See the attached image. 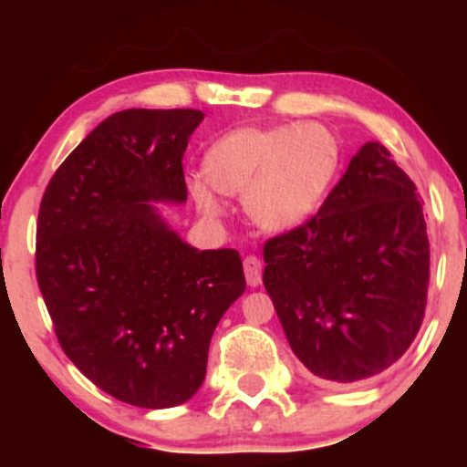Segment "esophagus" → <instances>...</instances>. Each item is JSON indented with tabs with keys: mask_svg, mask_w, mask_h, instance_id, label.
<instances>
[{
	"mask_svg": "<svg viewBox=\"0 0 467 467\" xmlns=\"http://www.w3.org/2000/svg\"><path fill=\"white\" fill-rule=\"evenodd\" d=\"M261 261L256 256H248L244 261V272H245V281H248L250 287H259L261 285Z\"/></svg>",
	"mask_w": 467,
	"mask_h": 467,
	"instance_id": "esophagus-1",
	"label": "esophagus"
}]
</instances>
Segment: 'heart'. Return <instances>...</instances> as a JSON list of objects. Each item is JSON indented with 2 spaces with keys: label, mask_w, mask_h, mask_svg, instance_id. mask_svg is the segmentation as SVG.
Returning <instances> with one entry per match:
<instances>
[{
  "label": "heart",
  "mask_w": 467,
  "mask_h": 467,
  "mask_svg": "<svg viewBox=\"0 0 467 467\" xmlns=\"http://www.w3.org/2000/svg\"><path fill=\"white\" fill-rule=\"evenodd\" d=\"M340 169V142L320 122L245 125L203 153V175L186 189L208 219L226 215L222 195H244L248 217L265 233H292L316 215Z\"/></svg>",
  "instance_id": "obj_1"
}]
</instances>
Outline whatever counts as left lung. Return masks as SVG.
I'll list each match as a JSON object with an SVG mask.
<instances>
[{"label": "left lung", "mask_w": 467, "mask_h": 467, "mask_svg": "<svg viewBox=\"0 0 467 467\" xmlns=\"http://www.w3.org/2000/svg\"><path fill=\"white\" fill-rule=\"evenodd\" d=\"M264 285L314 379L387 371L420 331L431 283L421 200L379 142L362 144L316 217L270 239Z\"/></svg>", "instance_id": "left-lung-1"}]
</instances>
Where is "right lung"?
Masks as SVG:
<instances>
[{
	"instance_id": "1",
	"label": "right lung",
	"mask_w": 467,
	"mask_h": 467,
	"mask_svg": "<svg viewBox=\"0 0 467 467\" xmlns=\"http://www.w3.org/2000/svg\"><path fill=\"white\" fill-rule=\"evenodd\" d=\"M197 109H125L67 155L36 222V281L61 349L111 398L189 401L208 347L245 292L237 250H197L158 203L186 202L182 158Z\"/></svg>"
}]
</instances>
